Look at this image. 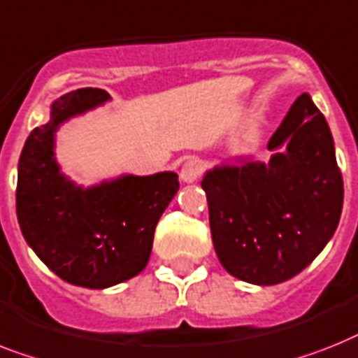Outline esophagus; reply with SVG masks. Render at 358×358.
<instances>
[{
	"label": "esophagus",
	"mask_w": 358,
	"mask_h": 358,
	"mask_svg": "<svg viewBox=\"0 0 358 358\" xmlns=\"http://www.w3.org/2000/svg\"><path fill=\"white\" fill-rule=\"evenodd\" d=\"M204 173V164L196 158H191L187 159L184 165H182V171H180V178L191 184V182H196V180L202 176Z\"/></svg>",
	"instance_id": "1"
}]
</instances>
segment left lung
Instances as JSON below:
<instances>
[{"mask_svg":"<svg viewBox=\"0 0 358 358\" xmlns=\"http://www.w3.org/2000/svg\"><path fill=\"white\" fill-rule=\"evenodd\" d=\"M266 147V165L217 167L200 182L220 263L254 285L283 283L313 263L344 202L333 136L309 95L296 99Z\"/></svg>","mask_w":358,"mask_h":358,"instance_id":"left-lung-1","label":"left lung"}]
</instances>
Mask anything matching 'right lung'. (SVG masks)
Returning a JSON list of instances; mask_svg holds the SVG:
<instances>
[{
  "mask_svg": "<svg viewBox=\"0 0 358 358\" xmlns=\"http://www.w3.org/2000/svg\"><path fill=\"white\" fill-rule=\"evenodd\" d=\"M108 99L99 88L62 95L51 106V121L29 134L18 164L23 237L60 280L86 289H106L147 266L154 229L180 187L174 173L123 176L90 189L60 174L53 158L57 127Z\"/></svg>",
  "mask_w": 358,
  "mask_h": 358,
  "instance_id": "add662e5",
  "label": "right lung"
}]
</instances>
